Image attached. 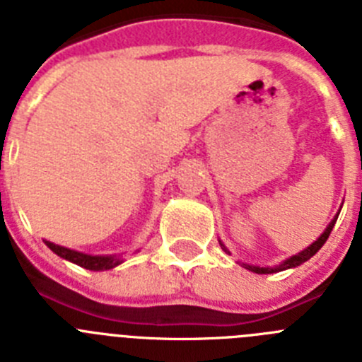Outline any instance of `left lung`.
Wrapping results in <instances>:
<instances>
[{"mask_svg": "<svg viewBox=\"0 0 362 362\" xmlns=\"http://www.w3.org/2000/svg\"><path fill=\"white\" fill-rule=\"evenodd\" d=\"M337 217H339V214L334 217V219H332L330 225L326 226V230H325V232H322V235L317 239V241L312 243V245H310L308 248H306V250L299 252V254L293 255V257L286 259V261H284L283 264H279V267H274V268H261V267H252V264H245V267L248 268V270L255 272V274H276V272L286 270V268L299 267L300 263H305V261H308V259L312 257V255H315L319 250H321V246L325 245L326 239H328V235H330V232H332V228H334V225H335V221H337ZM221 246H223V245H221ZM223 248H225V246H223ZM225 250H226V248H225Z\"/></svg>", "mask_w": 362, "mask_h": 362, "instance_id": "1", "label": "left lung"}]
</instances>
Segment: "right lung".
I'll return each instance as SVG.
<instances>
[{"mask_svg":"<svg viewBox=\"0 0 362 362\" xmlns=\"http://www.w3.org/2000/svg\"><path fill=\"white\" fill-rule=\"evenodd\" d=\"M45 243H47V246H49L54 254L66 259V261H70V263L79 264V267L86 268V270H110V268L123 263L121 257H117V255H88V254H81V252L69 250V248H65V246L54 245V243L50 241H45Z\"/></svg>","mask_w":362,"mask_h":362,"instance_id":"right-lung-1","label":"right lung"}]
</instances>
